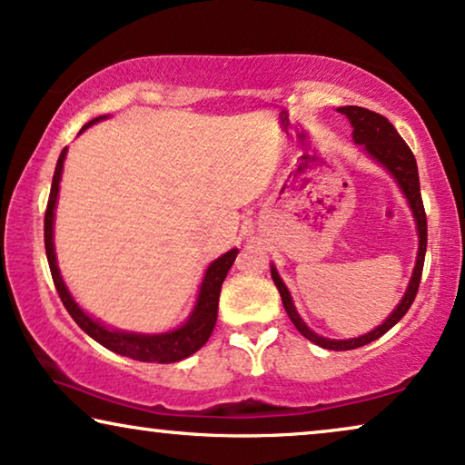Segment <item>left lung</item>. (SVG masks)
Here are the masks:
<instances>
[{
  "mask_svg": "<svg viewBox=\"0 0 465 465\" xmlns=\"http://www.w3.org/2000/svg\"><path fill=\"white\" fill-rule=\"evenodd\" d=\"M341 114H345L349 123H351L353 129V143L361 145V150L366 152L368 156L372 158L374 163H379L387 173H390L393 180H396L398 188L402 190L406 203H409L412 218H415L417 226V237H419V250H417V260L415 269H412L409 288H406L402 301L398 302V307L391 311L390 317L383 323H379L377 328L371 330V332L355 336V339H326V336H320L313 332L307 323L302 322V317L298 315L294 307V301H292L290 290L285 288L283 279L279 277L275 264H271V277L275 282L279 294H282L285 313L290 315L292 323H294L298 332H301L304 339H309L315 345L323 349H332V351H347V349H358L364 347L368 342L377 341L379 336H383L387 330H391L396 323L406 315V311L411 309L412 301H415L419 282H421V271H423V260H425V247H428V220H425L423 212V201H421V188H419V171H417V161L412 156V152L402 137L398 135V131L393 129V124L385 116H381L377 112L366 110V107L358 105H345L339 107Z\"/></svg>",
  "mask_w": 465,
  "mask_h": 465,
  "instance_id": "1",
  "label": "left lung"
}]
</instances>
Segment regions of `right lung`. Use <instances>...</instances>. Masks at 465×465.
Returning a JSON list of instances; mask_svg holds the SVG:
<instances>
[{
    "instance_id": "add662e5",
    "label": "right lung",
    "mask_w": 465,
    "mask_h": 465,
    "mask_svg": "<svg viewBox=\"0 0 465 465\" xmlns=\"http://www.w3.org/2000/svg\"><path fill=\"white\" fill-rule=\"evenodd\" d=\"M107 116L93 118L91 123L82 126L80 133H84L88 126H93L99 120H105ZM78 133V135H80ZM67 148H63L59 161H56V169L53 175V186H50V199L46 207V218H44V243H46V256L50 264V272H53L54 288L59 292L63 304H65L67 313L74 317V322L84 330V332L110 349L114 353L126 355L131 360L139 361H158V364H171V361H180L183 358L199 351L212 336L215 322H218V301L222 283L231 271V266L237 258L239 250L222 253L220 258H215L212 264L207 266L205 277H203L199 296H196L193 313L188 315V320L169 332H158V334H143V332H131V330H118L112 326H105L104 322L94 320L93 315H88L78 302L74 301L72 292L67 290L65 282H63L59 264H56V252H54V209L56 201H59V182L63 175V163H65Z\"/></svg>"
}]
</instances>
